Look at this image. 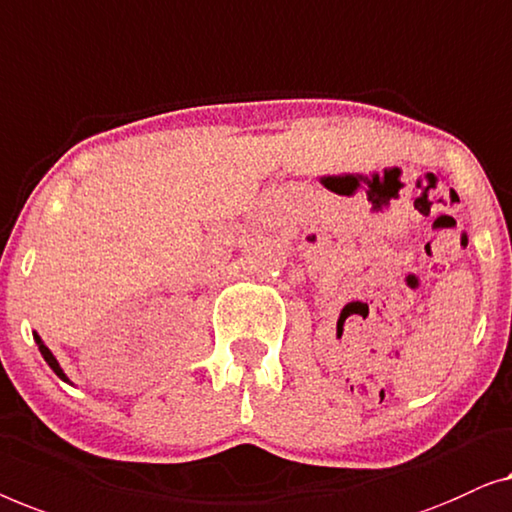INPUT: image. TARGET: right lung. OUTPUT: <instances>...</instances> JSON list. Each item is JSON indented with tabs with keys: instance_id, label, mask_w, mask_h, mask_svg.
<instances>
[{
	"instance_id": "obj_1",
	"label": "right lung",
	"mask_w": 512,
	"mask_h": 512,
	"mask_svg": "<svg viewBox=\"0 0 512 512\" xmlns=\"http://www.w3.org/2000/svg\"><path fill=\"white\" fill-rule=\"evenodd\" d=\"M34 338H37V343H39V350H41V355H43V359H46V362H48L50 369H53V371L57 373V376H60V378L64 380V383H69V378L64 376V371L60 369V364H57V359L53 357V352H50V350L46 348V345L41 343V338H39V336H34Z\"/></svg>"
}]
</instances>
